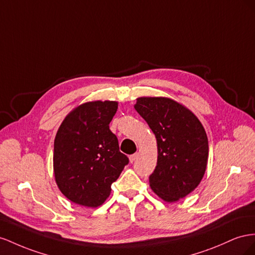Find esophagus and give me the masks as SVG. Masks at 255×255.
<instances>
[{
  "instance_id": "34e87169",
  "label": "esophagus",
  "mask_w": 255,
  "mask_h": 255,
  "mask_svg": "<svg viewBox=\"0 0 255 255\" xmlns=\"http://www.w3.org/2000/svg\"><path fill=\"white\" fill-rule=\"evenodd\" d=\"M136 158H137V154H133V155H130L129 156V161L130 162H134L135 161V160H136Z\"/></svg>"
}]
</instances>
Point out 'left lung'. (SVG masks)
Listing matches in <instances>:
<instances>
[{
    "mask_svg": "<svg viewBox=\"0 0 255 255\" xmlns=\"http://www.w3.org/2000/svg\"><path fill=\"white\" fill-rule=\"evenodd\" d=\"M134 109L157 139V165L149 186L165 202L185 198L199 186L208 160V140L201 122L185 106L165 97H140Z\"/></svg>",
    "mask_w": 255,
    "mask_h": 255,
    "instance_id": "left-lung-1",
    "label": "left lung"
}]
</instances>
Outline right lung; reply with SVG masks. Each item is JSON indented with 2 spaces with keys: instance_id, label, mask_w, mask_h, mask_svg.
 <instances>
[{
  "instance_id": "add662e5",
  "label": "right lung",
  "mask_w": 255,
  "mask_h": 255,
  "mask_svg": "<svg viewBox=\"0 0 255 255\" xmlns=\"http://www.w3.org/2000/svg\"><path fill=\"white\" fill-rule=\"evenodd\" d=\"M116 101H90L72 110L54 139L56 185L68 200L98 207L111 193L129 159L120 151L109 124L118 111Z\"/></svg>"
}]
</instances>
